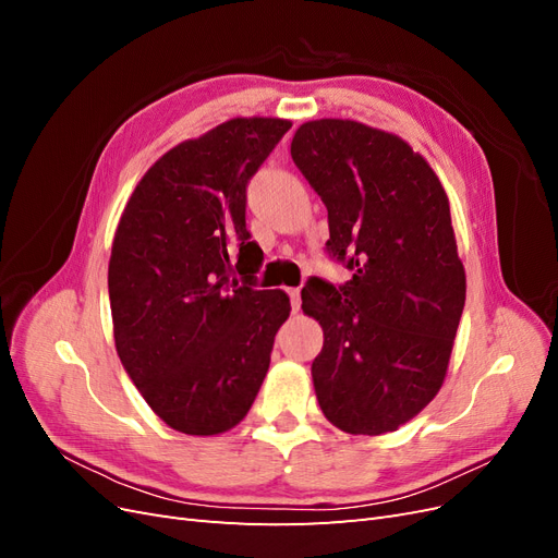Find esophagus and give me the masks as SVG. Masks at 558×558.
<instances>
[{"instance_id":"obj_1","label":"esophagus","mask_w":558,"mask_h":558,"mask_svg":"<svg viewBox=\"0 0 558 558\" xmlns=\"http://www.w3.org/2000/svg\"><path fill=\"white\" fill-rule=\"evenodd\" d=\"M289 298H291V307H293V312H298V310H300V305H302V300H300V289H289Z\"/></svg>"}]
</instances>
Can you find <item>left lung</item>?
I'll list each match as a JSON object with an SVG mask.
<instances>
[{
	"label": "left lung",
	"instance_id": "left-lung-1",
	"mask_svg": "<svg viewBox=\"0 0 558 558\" xmlns=\"http://www.w3.org/2000/svg\"><path fill=\"white\" fill-rule=\"evenodd\" d=\"M291 156L328 209V256L353 272L302 289L324 328L318 404L344 433H391L440 391L465 305L447 193L410 144L356 121L300 125Z\"/></svg>",
	"mask_w": 558,
	"mask_h": 558
}]
</instances>
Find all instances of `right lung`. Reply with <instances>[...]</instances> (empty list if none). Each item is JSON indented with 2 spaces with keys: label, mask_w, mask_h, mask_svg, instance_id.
Listing matches in <instances>:
<instances>
[{
  "label": "right lung",
  "mask_w": 558,
  "mask_h": 558,
  "mask_svg": "<svg viewBox=\"0 0 558 558\" xmlns=\"http://www.w3.org/2000/svg\"><path fill=\"white\" fill-rule=\"evenodd\" d=\"M289 130L279 118H232L174 146L118 223L116 351L150 410L179 433L240 424L291 314L283 291L256 289L263 251L246 230V185Z\"/></svg>",
  "instance_id": "add662e5"
}]
</instances>
